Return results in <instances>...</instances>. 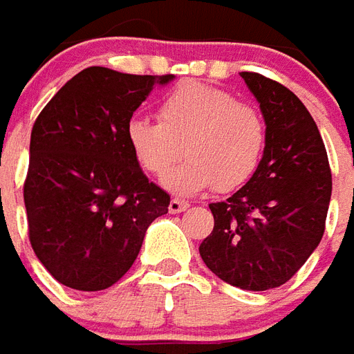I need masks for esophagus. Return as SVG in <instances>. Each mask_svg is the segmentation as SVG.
<instances>
[{"mask_svg": "<svg viewBox=\"0 0 354 354\" xmlns=\"http://www.w3.org/2000/svg\"><path fill=\"white\" fill-rule=\"evenodd\" d=\"M189 208V203L185 201H180V198H172L169 204V212L170 214H180V212H185Z\"/></svg>", "mask_w": 354, "mask_h": 354, "instance_id": "1", "label": "esophagus"}]
</instances>
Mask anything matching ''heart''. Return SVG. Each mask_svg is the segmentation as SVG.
Returning <instances> with one entry per match:
<instances>
[{"instance_id": "b5f03b06", "label": "heart", "mask_w": 354, "mask_h": 354, "mask_svg": "<svg viewBox=\"0 0 354 354\" xmlns=\"http://www.w3.org/2000/svg\"><path fill=\"white\" fill-rule=\"evenodd\" d=\"M157 118H133L127 144L144 172L164 176L179 160L188 161L167 175L163 185L174 195L191 197L217 185L242 187L257 170L266 148L263 114L240 103L229 91L187 82L159 101Z\"/></svg>"}]
</instances>
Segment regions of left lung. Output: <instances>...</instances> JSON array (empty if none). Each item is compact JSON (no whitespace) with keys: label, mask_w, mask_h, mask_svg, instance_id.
<instances>
[{"label":"left lung","mask_w":354,"mask_h":354,"mask_svg":"<svg viewBox=\"0 0 354 354\" xmlns=\"http://www.w3.org/2000/svg\"><path fill=\"white\" fill-rule=\"evenodd\" d=\"M266 124L255 174L223 203H212L214 230L201 243L204 264L243 290H268L295 276L317 250L332 195L321 133L289 88L242 73Z\"/></svg>","instance_id":"left-lung-1"}]
</instances>
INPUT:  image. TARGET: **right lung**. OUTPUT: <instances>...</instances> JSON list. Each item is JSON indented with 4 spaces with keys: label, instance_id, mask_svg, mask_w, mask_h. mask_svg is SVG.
<instances>
[{
    "label": "right lung",
    "instance_id": "right-lung-1",
    "mask_svg": "<svg viewBox=\"0 0 354 354\" xmlns=\"http://www.w3.org/2000/svg\"><path fill=\"white\" fill-rule=\"evenodd\" d=\"M172 80L88 67L39 114L24 203L31 248L62 285L109 289L169 212L170 197L138 167L125 131L150 91Z\"/></svg>",
    "mask_w": 354,
    "mask_h": 354
}]
</instances>
